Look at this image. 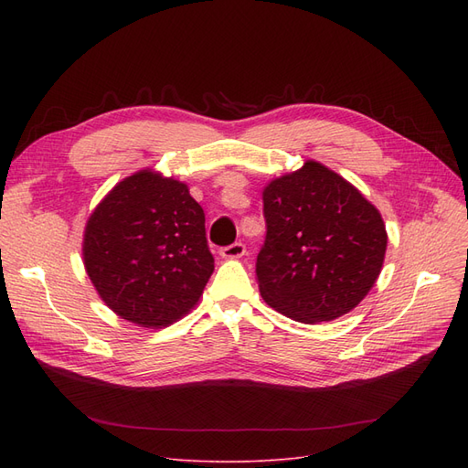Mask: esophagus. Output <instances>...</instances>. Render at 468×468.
I'll list each match as a JSON object with an SVG mask.
<instances>
[{"mask_svg":"<svg viewBox=\"0 0 468 468\" xmlns=\"http://www.w3.org/2000/svg\"><path fill=\"white\" fill-rule=\"evenodd\" d=\"M244 253H246V248H244V244H239V242L230 244V246H226V248L220 250V256L224 260H239L244 256Z\"/></svg>","mask_w":468,"mask_h":468,"instance_id":"1","label":"esophagus"}]
</instances>
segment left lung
Here are the masks:
<instances>
[{
  "label": "left lung",
  "instance_id": "obj_1",
  "mask_svg": "<svg viewBox=\"0 0 468 468\" xmlns=\"http://www.w3.org/2000/svg\"><path fill=\"white\" fill-rule=\"evenodd\" d=\"M263 301L303 324L351 313L377 282L388 244L378 208L334 169L306 160L263 187Z\"/></svg>",
  "mask_w": 468,
  "mask_h": 468
}]
</instances>
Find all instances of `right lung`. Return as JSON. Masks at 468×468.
<instances>
[{"label":"right lung","mask_w":468,"mask_h":468,"mask_svg":"<svg viewBox=\"0 0 468 468\" xmlns=\"http://www.w3.org/2000/svg\"><path fill=\"white\" fill-rule=\"evenodd\" d=\"M81 258L99 299L152 330L186 316L215 271L201 205L187 183L152 167L119 181L93 208Z\"/></svg>","instance_id":"add662e5"}]
</instances>
